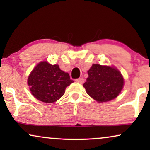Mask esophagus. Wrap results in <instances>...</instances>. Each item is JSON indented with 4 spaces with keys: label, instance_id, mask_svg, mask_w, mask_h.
I'll use <instances>...</instances> for the list:
<instances>
[{
    "label": "esophagus",
    "instance_id": "34e87169",
    "mask_svg": "<svg viewBox=\"0 0 150 150\" xmlns=\"http://www.w3.org/2000/svg\"><path fill=\"white\" fill-rule=\"evenodd\" d=\"M76 82H77L78 83L83 84L84 83V82H85V79H84L83 78H79V79L76 80Z\"/></svg>",
    "mask_w": 150,
    "mask_h": 150
}]
</instances>
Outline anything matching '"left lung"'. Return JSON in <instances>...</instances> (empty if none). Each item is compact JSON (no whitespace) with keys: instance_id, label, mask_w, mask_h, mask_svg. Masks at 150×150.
Here are the masks:
<instances>
[{"instance_id":"8db88e82","label":"left lung","mask_w":150,"mask_h":150,"mask_svg":"<svg viewBox=\"0 0 150 150\" xmlns=\"http://www.w3.org/2000/svg\"><path fill=\"white\" fill-rule=\"evenodd\" d=\"M87 72L89 77L83 87L88 95L98 102L115 99L124 87V78L116 67L93 64Z\"/></svg>"}]
</instances>
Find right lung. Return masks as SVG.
Instances as JSON below:
<instances>
[{
	"instance_id": "1",
	"label": "right lung",
	"mask_w": 150,
	"mask_h": 150,
	"mask_svg": "<svg viewBox=\"0 0 150 150\" xmlns=\"http://www.w3.org/2000/svg\"><path fill=\"white\" fill-rule=\"evenodd\" d=\"M73 82L69 74L61 70L58 65L42 61L30 72L27 83L35 98L43 102L53 103L64 95L66 87Z\"/></svg>"
}]
</instances>
